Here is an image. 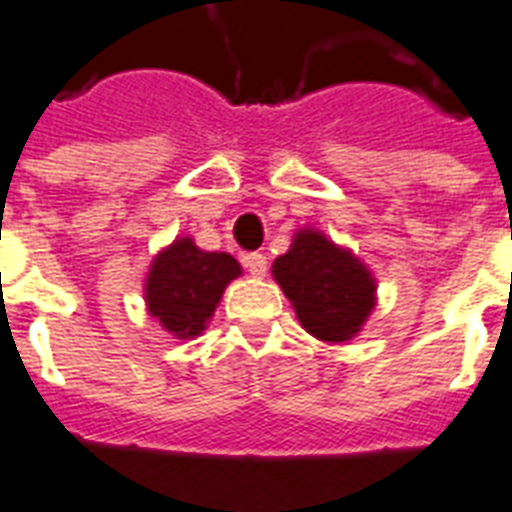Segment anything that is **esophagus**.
Listing matches in <instances>:
<instances>
[{
    "mask_svg": "<svg viewBox=\"0 0 512 512\" xmlns=\"http://www.w3.org/2000/svg\"><path fill=\"white\" fill-rule=\"evenodd\" d=\"M242 263L252 276H265V273H268V257H265L263 252H247V255L242 257Z\"/></svg>",
    "mask_w": 512,
    "mask_h": 512,
    "instance_id": "1",
    "label": "esophagus"
}]
</instances>
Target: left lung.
<instances>
[{
	"label": "left lung",
	"mask_w": 512,
	"mask_h": 512,
	"mask_svg": "<svg viewBox=\"0 0 512 512\" xmlns=\"http://www.w3.org/2000/svg\"><path fill=\"white\" fill-rule=\"evenodd\" d=\"M273 276L307 334L323 342L352 339L373 310L371 273L318 231H299L292 249L276 257Z\"/></svg>",
	"instance_id": "1"
}]
</instances>
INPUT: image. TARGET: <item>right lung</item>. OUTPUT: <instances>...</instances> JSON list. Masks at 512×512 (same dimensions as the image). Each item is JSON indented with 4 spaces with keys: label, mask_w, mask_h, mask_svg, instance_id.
Here are the masks:
<instances>
[{
    "label": "right lung",
    "mask_w": 512,
    "mask_h": 512,
    "mask_svg": "<svg viewBox=\"0 0 512 512\" xmlns=\"http://www.w3.org/2000/svg\"><path fill=\"white\" fill-rule=\"evenodd\" d=\"M239 273V263L226 252H205L191 239H178L149 268V313L178 339L202 334L223 289Z\"/></svg>",
    "instance_id": "add662e5"
}]
</instances>
